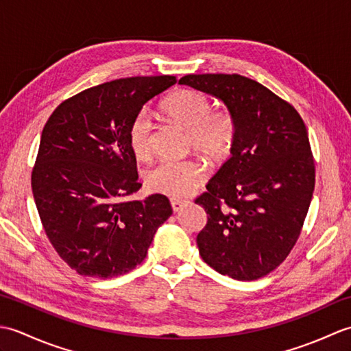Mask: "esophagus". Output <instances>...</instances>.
Wrapping results in <instances>:
<instances>
[{
	"label": "esophagus",
	"instance_id": "1",
	"mask_svg": "<svg viewBox=\"0 0 351 351\" xmlns=\"http://www.w3.org/2000/svg\"><path fill=\"white\" fill-rule=\"evenodd\" d=\"M187 204H189V200H185V199H176V197L170 199V205H171V208H173L175 213L181 211L182 206L187 205Z\"/></svg>",
	"mask_w": 351,
	"mask_h": 351
}]
</instances>
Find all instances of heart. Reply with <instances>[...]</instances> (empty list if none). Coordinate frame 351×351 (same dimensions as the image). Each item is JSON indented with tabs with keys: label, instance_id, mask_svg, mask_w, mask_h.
<instances>
[{
	"label": "heart",
	"instance_id": "heart-1",
	"mask_svg": "<svg viewBox=\"0 0 351 351\" xmlns=\"http://www.w3.org/2000/svg\"><path fill=\"white\" fill-rule=\"evenodd\" d=\"M170 122L187 131V146L202 154L211 162L229 158L238 136V122L229 108H213L204 92L184 88L171 93L161 104ZM130 147L138 161L154 156L152 125L138 116L130 126ZM208 178L206 164L191 156L180 161H162L146 173V187L152 193L170 197H185L195 193Z\"/></svg>",
	"mask_w": 351,
	"mask_h": 351
}]
</instances>
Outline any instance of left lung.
<instances>
[{"label":"left lung","mask_w":351,"mask_h":351,"mask_svg":"<svg viewBox=\"0 0 351 351\" xmlns=\"http://www.w3.org/2000/svg\"><path fill=\"white\" fill-rule=\"evenodd\" d=\"M180 83L220 98L238 122L232 156L195 200L208 215L196 240L200 256L232 279L264 278L293 250L311 205L315 162L306 125L289 102L237 73Z\"/></svg>","instance_id":"obj_1"}]
</instances>
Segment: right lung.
<instances>
[{"label": "right lung", "instance_id": "right-lung-1", "mask_svg": "<svg viewBox=\"0 0 351 351\" xmlns=\"http://www.w3.org/2000/svg\"><path fill=\"white\" fill-rule=\"evenodd\" d=\"M176 77H131L64 99L45 123L32 190L49 243L81 276L111 279L143 263L169 199L131 200L141 184L130 126Z\"/></svg>", "mask_w": 351, "mask_h": 351}]
</instances>
